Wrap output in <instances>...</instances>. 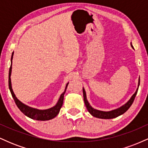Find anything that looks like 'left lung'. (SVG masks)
<instances>
[{
  "label": "left lung",
  "mask_w": 148,
  "mask_h": 148,
  "mask_svg": "<svg viewBox=\"0 0 148 148\" xmlns=\"http://www.w3.org/2000/svg\"><path fill=\"white\" fill-rule=\"evenodd\" d=\"M132 48H134L133 46L132 45ZM140 85V79L138 81V86ZM138 88H137L136 91L135 92V93L132 95L131 99L129 100L127 102L125 103V105H123V106L120 107V108H117V109L113 110V111H99V110H96L95 108H93L90 103H88L87 99H86V91H85L84 88H83V92H84V102L85 104H86V108H87L88 112H89L90 114L92 115V116L95 117V118H101V119H112V118H115L116 117L119 116V115L123 114L126 112L129 108H130V106H132V104L133 103L134 99H135L136 95L137 94V92H138Z\"/></svg>",
  "instance_id": "8db88e82"
}]
</instances>
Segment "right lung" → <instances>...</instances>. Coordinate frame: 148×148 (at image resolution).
Returning <instances> with one entry per match:
<instances>
[{
	"instance_id": "right-lung-1",
	"label": "right lung",
	"mask_w": 148,
	"mask_h": 148,
	"mask_svg": "<svg viewBox=\"0 0 148 148\" xmlns=\"http://www.w3.org/2000/svg\"><path fill=\"white\" fill-rule=\"evenodd\" d=\"M13 55H14V52L12 54L11 57V66L10 67L9 70V88L10 92H11L12 96L13 99H14L15 103H16V106L19 110L21 111L22 113H23L25 115L28 116V118L33 119V120H51V119H53L55 118L56 115L58 114L59 111H60L61 107L62 106V103H63V99H64V95L65 93L66 90H67V86H68L69 83L66 85V88L63 93L61 94L60 97V99H59L56 105L55 106L52 107V108H49V109L46 110H39L36 109V108H31V107H29L26 105H25L24 103L18 100L17 98L15 96L14 92L12 90V84H11V79H10V76H11V72H12V60Z\"/></svg>"
}]
</instances>
